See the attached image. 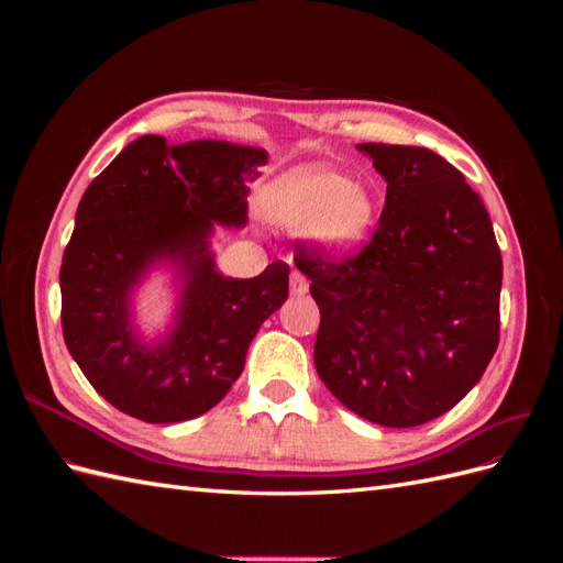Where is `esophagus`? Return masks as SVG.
<instances>
[{"instance_id":"obj_1","label":"esophagus","mask_w":563,"mask_h":563,"mask_svg":"<svg viewBox=\"0 0 563 563\" xmlns=\"http://www.w3.org/2000/svg\"><path fill=\"white\" fill-rule=\"evenodd\" d=\"M308 288H310L308 279H305L298 269H294L291 272V294L294 296H305V294H308Z\"/></svg>"}]
</instances>
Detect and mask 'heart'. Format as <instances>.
I'll use <instances>...</instances> for the list:
<instances>
[{"instance_id":"obj_1","label":"heart","mask_w":563,"mask_h":563,"mask_svg":"<svg viewBox=\"0 0 563 563\" xmlns=\"http://www.w3.org/2000/svg\"><path fill=\"white\" fill-rule=\"evenodd\" d=\"M261 213L272 225L302 230L323 253H350L373 225L376 203L364 185L327 164H298L263 187Z\"/></svg>"}]
</instances>
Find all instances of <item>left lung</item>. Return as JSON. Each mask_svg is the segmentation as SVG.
I'll return each instance as SVG.
<instances>
[{
    "instance_id": "left-lung-1",
    "label": "left lung",
    "mask_w": 563,
    "mask_h": 563,
    "mask_svg": "<svg viewBox=\"0 0 563 563\" xmlns=\"http://www.w3.org/2000/svg\"><path fill=\"white\" fill-rule=\"evenodd\" d=\"M387 183L373 240L347 261H296L319 305L314 366L383 428L444 416L479 383L500 335L503 258L482 197L428 147L362 143Z\"/></svg>"
}]
</instances>
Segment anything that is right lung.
Segmentation results:
<instances>
[{
	"label": "right lung",
	"mask_w": 563,
	"mask_h": 563,
	"mask_svg": "<svg viewBox=\"0 0 563 563\" xmlns=\"http://www.w3.org/2000/svg\"><path fill=\"white\" fill-rule=\"evenodd\" d=\"M263 147L228 141L129 143L84 192L60 265L63 338L100 397L145 422L207 413L242 376L251 340L288 298V265L253 279L218 269V225L244 228ZM173 272L177 305L164 334L134 321V294Z\"/></svg>",
	"instance_id": "right-lung-1"
}]
</instances>
